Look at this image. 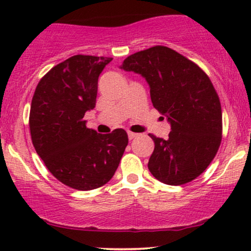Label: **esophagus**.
<instances>
[{
  "mask_svg": "<svg viewBox=\"0 0 251 251\" xmlns=\"http://www.w3.org/2000/svg\"><path fill=\"white\" fill-rule=\"evenodd\" d=\"M137 136H138V133H135V132L128 131V137H129V139H130V140L133 139V138H135V137H137Z\"/></svg>",
  "mask_w": 251,
  "mask_h": 251,
  "instance_id": "34e87169",
  "label": "esophagus"
}]
</instances>
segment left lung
I'll return each mask as SVG.
<instances>
[{"instance_id": "8db88e82", "label": "left lung", "mask_w": 251, "mask_h": 251, "mask_svg": "<svg viewBox=\"0 0 251 251\" xmlns=\"http://www.w3.org/2000/svg\"><path fill=\"white\" fill-rule=\"evenodd\" d=\"M121 70L140 74L153 106L171 126L169 138L150 137L151 174L167 185L190 183L207 169L222 142V107L208 75L177 51L155 46L126 58Z\"/></svg>"}]
</instances>
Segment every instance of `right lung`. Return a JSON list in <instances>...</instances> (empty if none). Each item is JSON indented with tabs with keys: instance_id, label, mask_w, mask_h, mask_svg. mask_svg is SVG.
Wrapping results in <instances>:
<instances>
[{
	"instance_id": "obj_1",
	"label": "right lung",
	"mask_w": 251,
	"mask_h": 251,
	"mask_svg": "<svg viewBox=\"0 0 251 251\" xmlns=\"http://www.w3.org/2000/svg\"><path fill=\"white\" fill-rule=\"evenodd\" d=\"M113 58L76 54L51 68L34 92L29 129L36 153L61 183L90 191L108 183L128 145L123 129L101 135L87 128L98 77Z\"/></svg>"
}]
</instances>
